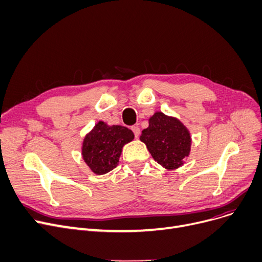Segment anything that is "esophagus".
I'll use <instances>...</instances> for the list:
<instances>
[{"label":"esophagus","mask_w":262,"mask_h":262,"mask_svg":"<svg viewBox=\"0 0 262 262\" xmlns=\"http://www.w3.org/2000/svg\"><path fill=\"white\" fill-rule=\"evenodd\" d=\"M131 129H132V131H133V133H134V135H135V138H138V136H139L140 133H141V129H140L138 126H133Z\"/></svg>","instance_id":"34e87169"}]
</instances>
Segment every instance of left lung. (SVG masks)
<instances>
[{
	"label": "left lung",
	"mask_w": 262,
	"mask_h": 262,
	"mask_svg": "<svg viewBox=\"0 0 262 262\" xmlns=\"http://www.w3.org/2000/svg\"><path fill=\"white\" fill-rule=\"evenodd\" d=\"M148 128L140 140L147 146L154 160L167 170L181 167L191 152L192 138L189 129L177 118L162 112L149 117Z\"/></svg>",
	"instance_id": "obj_1"
}]
</instances>
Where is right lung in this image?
<instances>
[{
  "label": "right lung",
  "mask_w": 262,
  "mask_h": 262,
  "mask_svg": "<svg viewBox=\"0 0 262 262\" xmlns=\"http://www.w3.org/2000/svg\"><path fill=\"white\" fill-rule=\"evenodd\" d=\"M134 133L127 127L98 121L82 142V158L96 175H104L118 163L123 146L132 142Z\"/></svg>",
  "instance_id": "add662e5"
}]
</instances>
